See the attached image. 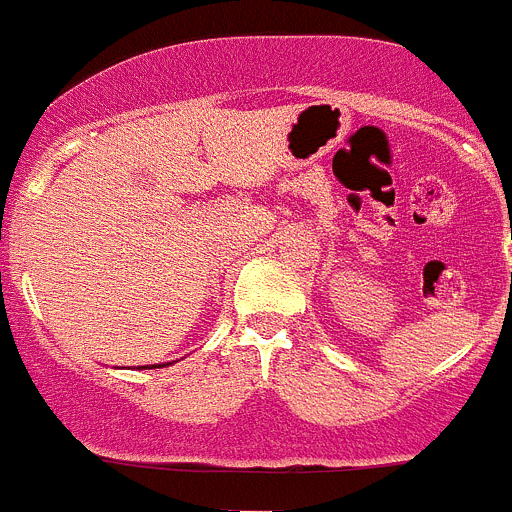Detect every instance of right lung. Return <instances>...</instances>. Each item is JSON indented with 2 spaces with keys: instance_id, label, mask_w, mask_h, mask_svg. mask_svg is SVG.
Instances as JSON below:
<instances>
[{
  "instance_id": "1",
  "label": "right lung",
  "mask_w": 512,
  "mask_h": 512,
  "mask_svg": "<svg viewBox=\"0 0 512 512\" xmlns=\"http://www.w3.org/2000/svg\"><path fill=\"white\" fill-rule=\"evenodd\" d=\"M156 366H166V364H151V369H156ZM146 369H148V366H146Z\"/></svg>"
}]
</instances>
